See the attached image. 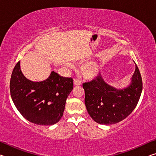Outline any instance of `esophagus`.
<instances>
[{
	"label": "esophagus",
	"instance_id": "obj_1",
	"mask_svg": "<svg viewBox=\"0 0 156 156\" xmlns=\"http://www.w3.org/2000/svg\"><path fill=\"white\" fill-rule=\"evenodd\" d=\"M81 84V82L78 80V79H74L73 80V85L76 86V85H80Z\"/></svg>",
	"mask_w": 156,
	"mask_h": 156
}]
</instances>
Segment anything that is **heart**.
<instances>
[{
	"label": "heart",
	"instance_id": "b5f03b06",
	"mask_svg": "<svg viewBox=\"0 0 156 156\" xmlns=\"http://www.w3.org/2000/svg\"><path fill=\"white\" fill-rule=\"evenodd\" d=\"M67 66L71 67L70 63H67ZM99 72V66L95 61H89L82 65L80 67V73L84 78L91 79L98 75Z\"/></svg>",
	"mask_w": 156,
	"mask_h": 156
}]
</instances>
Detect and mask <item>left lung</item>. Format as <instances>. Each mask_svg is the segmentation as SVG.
I'll list each match as a JSON object with an SVG mask.
<instances>
[{
	"instance_id": "1",
	"label": "left lung",
	"mask_w": 156,
	"mask_h": 156,
	"mask_svg": "<svg viewBox=\"0 0 156 156\" xmlns=\"http://www.w3.org/2000/svg\"><path fill=\"white\" fill-rule=\"evenodd\" d=\"M84 104L92 119L100 125H113L126 118L135 109L142 90L140 73L136 69L126 87L118 89L105 83L101 74L83 84Z\"/></svg>"
}]
</instances>
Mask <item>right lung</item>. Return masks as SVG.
Masks as SVG:
<instances>
[{
  "instance_id": "obj_1",
  "label": "right lung",
  "mask_w": 156,
  "mask_h": 156,
  "mask_svg": "<svg viewBox=\"0 0 156 156\" xmlns=\"http://www.w3.org/2000/svg\"><path fill=\"white\" fill-rule=\"evenodd\" d=\"M20 61L10 80V94L16 109L26 120L38 125H53L63 115L66 100L73 89V79L54 71L46 80H30L23 74Z\"/></svg>"
}]
</instances>
